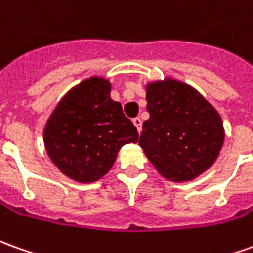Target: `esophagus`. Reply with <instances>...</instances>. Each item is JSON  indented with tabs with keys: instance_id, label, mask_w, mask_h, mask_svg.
Listing matches in <instances>:
<instances>
[{
	"instance_id": "obj_1",
	"label": "esophagus",
	"mask_w": 253,
	"mask_h": 253,
	"mask_svg": "<svg viewBox=\"0 0 253 253\" xmlns=\"http://www.w3.org/2000/svg\"><path fill=\"white\" fill-rule=\"evenodd\" d=\"M133 123H134V126L137 127L138 133H141V130H142V120H141L140 118H134Z\"/></svg>"
}]
</instances>
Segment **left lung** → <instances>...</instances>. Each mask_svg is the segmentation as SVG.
<instances>
[{
    "label": "left lung",
    "instance_id": "8db88e82",
    "mask_svg": "<svg viewBox=\"0 0 253 253\" xmlns=\"http://www.w3.org/2000/svg\"><path fill=\"white\" fill-rule=\"evenodd\" d=\"M138 144L158 173L176 183L191 181L212 166L224 142L219 112L194 87L165 77L149 82Z\"/></svg>",
    "mask_w": 253,
    "mask_h": 253
}]
</instances>
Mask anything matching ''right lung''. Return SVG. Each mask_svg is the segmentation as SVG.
I'll list each match as a JSON object with an SVG mask.
<instances>
[{
  "mask_svg": "<svg viewBox=\"0 0 253 253\" xmlns=\"http://www.w3.org/2000/svg\"><path fill=\"white\" fill-rule=\"evenodd\" d=\"M108 79L91 76L62 97L44 127V145L62 174L77 183L98 181L111 170L125 144L138 133L111 98Z\"/></svg>",
  "mask_w": 253,
  "mask_h": 253,
  "instance_id": "add662e5",
  "label": "right lung"
}]
</instances>
